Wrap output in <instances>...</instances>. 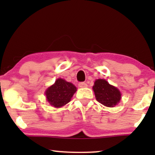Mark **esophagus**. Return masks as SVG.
Wrapping results in <instances>:
<instances>
[{
  "instance_id": "obj_1",
  "label": "esophagus",
  "mask_w": 155,
  "mask_h": 155,
  "mask_svg": "<svg viewBox=\"0 0 155 155\" xmlns=\"http://www.w3.org/2000/svg\"><path fill=\"white\" fill-rule=\"evenodd\" d=\"M79 87L81 88H84L87 87V83L85 82H80L79 84Z\"/></svg>"
}]
</instances>
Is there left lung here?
I'll return each mask as SVG.
<instances>
[{
	"label": "left lung",
	"instance_id": "obj_1",
	"mask_svg": "<svg viewBox=\"0 0 155 155\" xmlns=\"http://www.w3.org/2000/svg\"><path fill=\"white\" fill-rule=\"evenodd\" d=\"M97 101L107 107H114L120 103L121 92L116 87L109 84L106 80L97 79L92 87Z\"/></svg>",
	"mask_w": 155,
	"mask_h": 155
}]
</instances>
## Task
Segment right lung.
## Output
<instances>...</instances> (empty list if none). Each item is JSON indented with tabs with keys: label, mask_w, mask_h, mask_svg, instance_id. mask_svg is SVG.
Masks as SVG:
<instances>
[{
	"label": "right lung",
	"mask_w": 155,
	"mask_h": 155,
	"mask_svg": "<svg viewBox=\"0 0 155 155\" xmlns=\"http://www.w3.org/2000/svg\"><path fill=\"white\" fill-rule=\"evenodd\" d=\"M76 91V87L72 83L60 78L55 81L54 84L48 87L45 95L51 106L60 108L70 102Z\"/></svg>",
	"instance_id": "1"
}]
</instances>
